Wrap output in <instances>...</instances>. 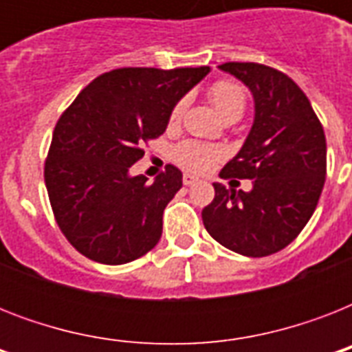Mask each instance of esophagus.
<instances>
[{"instance_id": "34e87169", "label": "esophagus", "mask_w": 352, "mask_h": 352, "mask_svg": "<svg viewBox=\"0 0 352 352\" xmlns=\"http://www.w3.org/2000/svg\"><path fill=\"white\" fill-rule=\"evenodd\" d=\"M182 182H184L186 186H192V184H195V182H199V177L190 175V173H184V177H182Z\"/></svg>"}]
</instances>
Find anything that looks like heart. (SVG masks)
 <instances>
[{
	"label": "heart",
	"instance_id": "heart-1",
	"mask_svg": "<svg viewBox=\"0 0 352 352\" xmlns=\"http://www.w3.org/2000/svg\"><path fill=\"white\" fill-rule=\"evenodd\" d=\"M208 98L214 104L215 109L221 113V117L228 122L239 120L246 109V89L239 82L234 80H217L210 85ZM184 113V100H179L171 107L168 122L171 126L179 124ZM221 149L217 146L195 140H184L177 144L173 149V160L188 171H204L221 159Z\"/></svg>",
	"mask_w": 352,
	"mask_h": 352
}]
</instances>
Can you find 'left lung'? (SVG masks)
Instances as JSON below:
<instances>
[{"label": "left lung", "instance_id": "left-lung-1", "mask_svg": "<svg viewBox=\"0 0 352 352\" xmlns=\"http://www.w3.org/2000/svg\"><path fill=\"white\" fill-rule=\"evenodd\" d=\"M223 71L254 95L256 118L243 148L221 170V179H250V192L214 184L204 206L208 234L228 250L263 257L283 250L314 214L327 173L322 122L305 93L278 69L228 62Z\"/></svg>", "mask_w": 352, "mask_h": 352}]
</instances>
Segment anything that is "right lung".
I'll return each instance as SVG.
<instances>
[{"label":"right lung","mask_w":352,"mask_h":352,"mask_svg":"<svg viewBox=\"0 0 352 352\" xmlns=\"http://www.w3.org/2000/svg\"><path fill=\"white\" fill-rule=\"evenodd\" d=\"M210 67H120L100 74L58 118L43 177L62 234L104 265L148 254L162 234V214L182 186L168 164L151 184L129 168L144 144L166 131L171 107Z\"/></svg>","instance_id":"obj_1"}]
</instances>
